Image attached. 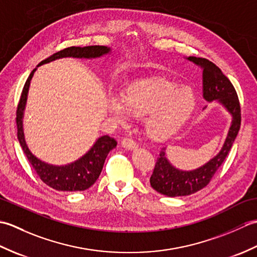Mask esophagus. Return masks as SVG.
<instances>
[{"label":"esophagus","mask_w":257,"mask_h":257,"mask_svg":"<svg viewBox=\"0 0 257 257\" xmlns=\"http://www.w3.org/2000/svg\"><path fill=\"white\" fill-rule=\"evenodd\" d=\"M121 146L125 149H135L137 148V144H136V141L132 138H123L121 140Z\"/></svg>","instance_id":"esophagus-1"}]
</instances>
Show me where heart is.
I'll use <instances>...</instances> for the list:
<instances>
[{
  "label": "heart",
  "mask_w": 257,
  "mask_h": 257,
  "mask_svg": "<svg viewBox=\"0 0 257 257\" xmlns=\"http://www.w3.org/2000/svg\"><path fill=\"white\" fill-rule=\"evenodd\" d=\"M194 107L192 91L162 79L137 81L123 90L122 98L110 97L108 100L109 111L119 119H123L127 111L139 117L147 116V133L159 140L177 134Z\"/></svg>",
  "instance_id": "1"
}]
</instances>
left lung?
Here are the masks:
<instances>
[{"label": "left lung", "mask_w": 257, "mask_h": 257, "mask_svg": "<svg viewBox=\"0 0 257 257\" xmlns=\"http://www.w3.org/2000/svg\"><path fill=\"white\" fill-rule=\"evenodd\" d=\"M203 69V97L207 101L219 100L232 114V124L224 146L219 155L193 171H181L167 160L165 149L160 151L150 177V184L158 192L168 196H184L198 192L210 183L211 179L224 162L241 127V106L234 86L222 70L209 59L188 57Z\"/></svg>", "instance_id": "left-lung-1"}]
</instances>
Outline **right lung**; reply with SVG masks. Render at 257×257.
Returning <instances> with one entry per match:
<instances>
[{
	"instance_id": "right-lung-1",
	"label": "right lung",
	"mask_w": 257,
	"mask_h": 257,
	"mask_svg": "<svg viewBox=\"0 0 257 257\" xmlns=\"http://www.w3.org/2000/svg\"><path fill=\"white\" fill-rule=\"evenodd\" d=\"M110 48L106 46H85V47H67L64 50L59 51L52 56L47 57L44 61H42L37 66H41L43 64L50 63L55 61L57 58L63 57H77V58H95L100 57L105 54L109 53ZM36 70L33 69L30 74L29 78L26 79L25 85L22 90L21 98L16 109V127H18V138L20 145L23 149L24 154L30 161L31 166L36 171L37 176L40 177L43 182L47 184L48 187L55 189L57 191H84L90 188L92 184L96 182V180L99 177L102 170L103 163L107 158L109 151L113 149L117 146V141L109 136H102L98 138L92 148L73 163H69L66 166H52L37 159L35 156L31 154V151L27 148L24 140L23 134V124H22V119H23V112L25 108V103L27 99V92H29V87L31 79Z\"/></svg>"
}]
</instances>
